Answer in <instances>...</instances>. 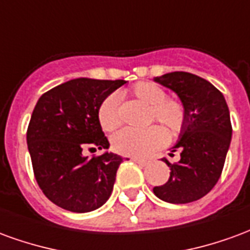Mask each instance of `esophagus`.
<instances>
[{
	"instance_id": "1",
	"label": "esophagus",
	"mask_w": 250,
	"mask_h": 250,
	"mask_svg": "<svg viewBox=\"0 0 250 250\" xmlns=\"http://www.w3.org/2000/svg\"><path fill=\"white\" fill-rule=\"evenodd\" d=\"M131 161H134L135 163H138V165H141V166H147L148 165V162L147 161H145V159H141V158H130Z\"/></svg>"
}]
</instances>
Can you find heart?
Wrapping results in <instances>:
<instances>
[{"label":"heart","instance_id":"obj_1","mask_svg":"<svg viewBox=\"0 0 250 250\" xmlns=\"http://www.w3.org/2000/svg\"><path fill=\"white\" fill-rule=\"evenodd\" d=\"M132 95L142 103L151 107L150 119H157L171 132H178L185 123V109L182 104L175 100L166 99V91L162 87L150 82L138 83L132 88ZM99 122L104 131H114L120 125L118 98L109 95L99 107ZM167 135L159 125H151L146 130H125L112 136V147L115 151L128 157H147L158 148L165 146Z\"/></svg>","mask_w":250,"mask_h":250}]
</instances>
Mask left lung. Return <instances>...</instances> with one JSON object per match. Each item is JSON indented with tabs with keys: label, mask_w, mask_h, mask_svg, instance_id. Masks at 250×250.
Here are the masks:
<instances>
[{
	"label": "left lung",
	"mask_w": 250,
	"mask_h": 250,
	"mask_svg": "<svg viewBox=\"0 0 250 250\" xmlns=\"http://www.w3.org/2000/svg\"><path fill=\"white\" fill-rule=\"evenodd\" d=\"M154 82L177 93L185 109V123L171 152L181 151L178 163L162 159L170 178L152 188L170 204H188L202 198L220 179L231 141L230 114L224 95L202 77L188 72H170Z\"/></svg>",
	"instance_id": "left-lung-1"
}]
</instances>
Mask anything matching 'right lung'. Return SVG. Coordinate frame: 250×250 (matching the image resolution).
Instances as JSON below:
<instances>
[{"instance_id": "add662e5", "label": "right lung", "mask_w": 250, "mask_h": 250, "mask_svg": "<svg viewBox=\"0 0 250 250\" xmlns=\"http://www.w3.org/2000/svg\"><path fill=\"white\" fill-rule=\"evenodd\" d=\"M125 80L79 77L45 92L36 104L26 132L33 171L46 198L62 209L87 213L103 206L123 158L108 151L99 107ZM87 146L104 149L88 158Z\"/></svg>"}]
</instances>
